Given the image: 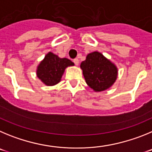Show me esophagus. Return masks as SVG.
<instances>
[{
  "label": "esophagus",
  "mask_w": 152,
  "mask_h": 152,
  "mask_svg": "<svg viewBox=\"0 0 152 152\" xmlns=\"http://www.w3.org/2000/svg\"><path fill=\"white\" fill-rule=\"evenodd\" d=\"M73 62H74V64H76V66H78V65H79V59H78V58H76V59L73 60Z\"/></svg>",
  "instance_id": "esophagus-1"
}]
</instances>
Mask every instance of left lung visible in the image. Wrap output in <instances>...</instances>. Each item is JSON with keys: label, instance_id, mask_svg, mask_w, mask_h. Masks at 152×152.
Returning a JSON list of instances; mask_svg holds the SVG:
<instances>
[{"label": "left lung", "instance_id": "1", "mask_svg": "<svg viewBox=\"0 0 152 152\" xmlns=\"http://www.w3.org/2000/svg\"><path fill=\"white\" fill-rule=\"evenodd\" d=\"M80 68L87 85L95 92L110 88L118 76L117 66L98 51L87 54Z\"/></svg>", "mask_w": 152, "mask_h": 152}]
</instances>
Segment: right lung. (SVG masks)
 I'll return each instance as SVG.
<instances>
[{"label": "right lung", "mask_w": 152, "mask_h": 152, "mask_svg": "<svg viewBox=\"0 0 152 152\" xmlns=\"http://www.w3.org/2000/svg\"><path fill=\"white\" fill-rule=\"evenodd\" d=\"M72 66L74 63L70 60L48 52L37 66L36 76L46 86H55L61 82L66 68Z\"/></svg>", "instance_id": "obj_1"}]
</instances>
